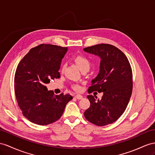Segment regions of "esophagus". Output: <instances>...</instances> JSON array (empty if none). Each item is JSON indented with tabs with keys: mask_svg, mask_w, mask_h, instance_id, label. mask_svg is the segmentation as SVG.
I'll list each match as a JSON object with an SVG mask.
<instances>
[{
	"mask_svg": "<svg viewBox=\"0 0 155 155\" xmlns=\"http://www.w3.org/2000/svg\"><path fill=\"white\" fill-rule=\"evenodd\" d=\"M75 98L76 99H77V100H81V99H82V96H81V95H80V94H77V95H75Z\"/></svg>",
	"mask_w": 155,
	"mask_h": 155,
	"instance_id": "1",
	"label": "esophagus"
}]
</instances>
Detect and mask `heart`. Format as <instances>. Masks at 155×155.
<instances>
[{
    "label": "heart",
    "instance_id": "heart-1",
    "mask_svg": "<svg viewBox=\"0 0 155 155\" xmlns=\"http://www.w3.org/2000/svg\"><path fill=\"white\" fill-rule=\"evenodd\" d=\"M74 61L76 63V64L78 67V68L80 69L82 71H84V70H89L90 67V62L89 61V59L86 58L85 56H83V55H78L75 56L74 58ZM65 65L63 64L62 65L61 69L63 70L65 69ZM73 89L74 90H80L81 89V86L78 85V84H74L73 86Z\"/></svg>",
    "mask_w": 155,
    "mask_h": 155
}]
</instances>
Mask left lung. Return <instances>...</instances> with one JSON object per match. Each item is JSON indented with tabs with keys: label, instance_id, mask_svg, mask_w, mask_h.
<instances>
[{
	"label": "left lung",
	"instance_id": "8db88e82",
	"mask_svg": "<svg viewBox=\"0 0 155 155\" xmlns=\"http://www.w3.org/2000/svg\"><path fill=\"white\" fill-rule=\"evenodd\" d=\"M86 52L101 58L100 70L88 90L104 92L100 100L88 95L90 106L84 112L87 120L104 126L115 122L124 113L133 88L132 71L128 58L118 48L100 44L84 48Z\"/></svg>",
	"mask_w": 155,
	"mask_h": 155
}]
</instances>
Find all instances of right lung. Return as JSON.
Masks as SVG:
<instances>
[{
	"mask_svg": "<svg viewBox=\"0 0 155 155\" xmlns=\"http://www.w3.org/2000/svg\"><path fill=\"white\" fill-rule=\"evenodd\" d=\"M67 47L42 44L33 48L19 63L14 76L15 97L23 115L38 125L59 120L70 94L55 95L46 84L60 78L59 69Z\"/></svg>",
	"mask_w": 155,
	"mask_h": 155,
	"instance_id": "obj_1",
	"label": "right lung"
}]
</instances>
